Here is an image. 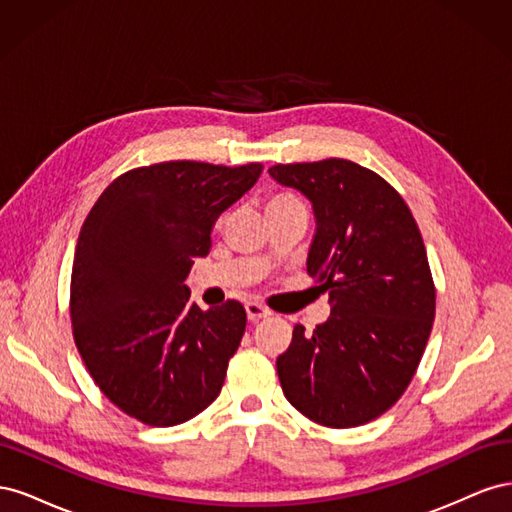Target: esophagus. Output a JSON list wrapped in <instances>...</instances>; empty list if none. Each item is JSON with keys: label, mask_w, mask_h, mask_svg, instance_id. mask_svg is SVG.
<instances>
[{"label": "esophagus", "mask_w": 512, "mask_h": 512, "mask_svg": "<svg viewBox=\"0 0 512 512\" xmlns=\"http://www.w3.org/2000/svg\"><path fill=\"white\" fill-rule=\"evenodd\" d=\"M245 314H247V320H252V322H258L262 318L271 316L269 309L265 305H260V303H247L245 305Z\"/></svg>", "instance_id": "obj_1"}]
</instances>
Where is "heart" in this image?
<instances>
[{"instance_id":"1","label":"heart","mask_w":512,"mask_h":512,"mask_svg":"<svg viewBox=\"0 0 512 512\" xmlns=\"http://www.w3.org/2000/svg\"><path fill=\"white\" fill-rule=\"evenodd\" d=\"M297 203H301V200H299L297 196L282 192V194H273V196L267 200V209H271V207H284V205H297Z\"/></svg>"}]
</instances>
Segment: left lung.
<instances>
[{"label": "left lung", "instance_id": "obj_1", "mask_svg": "<svg viewBox=\"0 0 512 512\" xmlns=\"http://www.w3.org/2000/svg\"><path fill=\"white\" fill-rule=\"evenodd\" d=\"M269 175L312 203L307 273L329 292L331 316L301 324L277 356L290 404L314 423L374 421L406 391L436 314L425 243L389 183L350 160L277 164Z\"/></svg>", "mask_w": 512, "mask_h": 512}]
</instances>
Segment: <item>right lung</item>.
<instances>
[{
  "instance_id": "obj_1",
  "label": "right lung",
  "mask_w": 512,
  "mask_h": 512,
  "mask_svg": "<svg viewBox=\"0 0 512 512\" xmlns=\"http://www.w3.org/2000/svg\"><path fill=\"white\" fill-rule=\"evenodd\" d=\"M260 173L190 160L136 168L87 215L72 265L74 342L100 391L138 421L185 423L222 391L245 309L226 301L203 312L185 277Z\"/></svg>"
}]
</instances>
